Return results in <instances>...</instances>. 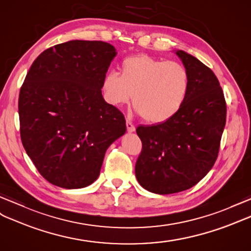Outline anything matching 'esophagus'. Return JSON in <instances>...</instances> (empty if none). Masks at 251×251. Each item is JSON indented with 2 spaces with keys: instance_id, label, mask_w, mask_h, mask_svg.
<instances>
[{
  "instance_id": "esophagus-1",
  "label": "esophagus",
  "mask_w": 251,
  "mask_h": 251,
  "mask_svg": "<svg viewBox=\"0 0 251 251\" xmlns=\"http://www.w3.org/2000/svg\"><path fill=\"white\" fill-rule=\"evenodd\" d=\"M126 130H127V132L132 133V132L135 131V126H134L131 121L126 120Z\"/></svg>"
}]
</instances>
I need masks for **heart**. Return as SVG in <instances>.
<instances>
[{
	"instance_id": "b5f03b06",
	"label": "heart",
	"mask_w": 251,
	"mask_h": 251,
	"mask_svg": "<svg viewBox=\"0 0 251 251\" xmlns=\"http://www.w3.org/2000/svg\"><path fill=\"white\" fill-rule=\"evenodd\" d=\"M103 96L114 106L133 104L144 120L163 124L180 111L189 89V75L184 66L148 55L126 57L121 75L111 70L102 83Z\"/></svg>"
}]
</instances>
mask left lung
<instances>
[{
	"instance_id": "obj_1",
	"label": "left lung",
	"mask_w": 251,
	"mask_h": 251,
	"mask_svg": "<svg viewBox=\"0 0 251 251\" xmlns=\"http://www.w3.org/2000/svg\"><path fill=\"white\" fill-rule=\"evenodd\" d=\"M189 75L184 104L172 119L139 126L142 151L136 178L147 191L167 195L196 185L215 163L226 125L227 105L214 72L184 51H176Z\"/></svg>"
}]
</instances>
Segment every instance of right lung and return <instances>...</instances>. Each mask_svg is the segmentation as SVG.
Returning a JSON list of instances; mask_svg holds the SVG:
<instances>
[{
    "mask_svg": "<svg viewBox=\"0 0 251 251\" xmlns=\"http://www.w3.org/2000/svg\"><path fill=\"white\" fill-rule=\"evenodd\" d=\"M115 48L71 40L47 49L21 86L20 135L39 174L53 185L82 188L97 180L105 151L124 135L125 116L102 97Z\"/></svg>",
    "mask_w": 251,
    "mask_h": 251,
    "instance_id": "add662e5",
    "label": "right lung"
}]
</instances>
